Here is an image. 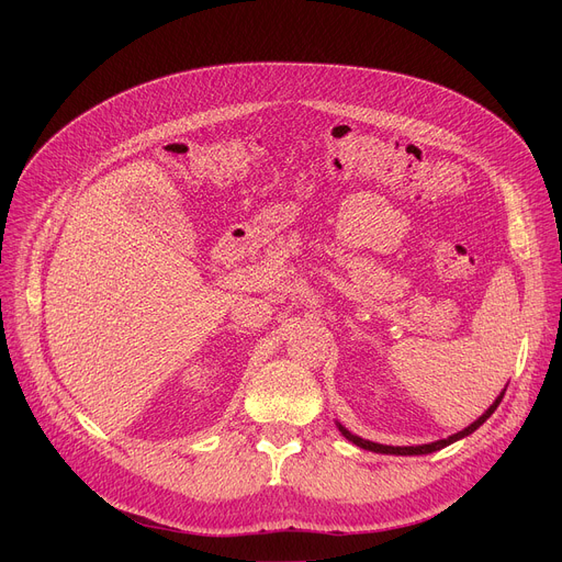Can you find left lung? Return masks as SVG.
Wrapping results in <instances>:
<instances>
[{"instance_id": "left-lung-1", "label": "left lung", "mask_w": 562, "mask_h": 562, "mask_svg": "<svg viewBox=\"0 0 562 562\" xmlns=\"http://www.w3.org/2000/svg\"><path fill=\"white\" fill-rule=\"evenodd\" d=\"M504 394H506V390L501 392V394L496 396V401L485 409V415H481L474 424L467 426L464 430H460V432H456V435H451V437H447V439H437V441H430V445H422V447H387V445H378V441H369V439H362V437H358V435H352V432H350V430H346L341 424H337V426H339L341 435H344L348 441H352V445L360 447V449H364V451H373V453H390V456H426V453H432V451L445 449V447L453 445V441H458V439H462V437L471 435L474 430H479V428H481V426L492 417V412L498 407V403H501V398H504Z\"/></svg>"}]
</instances>
